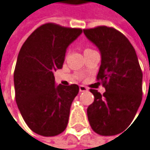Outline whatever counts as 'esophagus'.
Returning <instances> with one entry per match:
<instances>
[{"label": "esophagus", "instance_id": "obj_1", "mask_svg": "<svg viewBox=\"0 0 150 150\" xmlns=\"http://www.w3.org/2000/svg\"><path fill=\"white\" fill-rule=\"evenodd\" d=\"M79 91H80V92L87 91H88V88L85 87V86H83V85H80V86H79Z\"/></svg>", "mask_w": 150, "mask_h": 150}]
</instances>
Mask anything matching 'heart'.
Here are the masks:
<instances>
[{
  "instance_id": "1",
  "label": "heart",
  "mask_w": 150,
  "mask_h": 150,
  "mask_svg": "<svg viewBox=\"0 0 150 150\" xmlns=\"http://www.w3.org/2000/svg\"><path fill=\"white\" fill-rule=\"evenodd\" d=\"M90 50V49H86V50Z\"/></svg>"
}]
</instances>
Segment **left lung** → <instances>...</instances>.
Wrapping results in <instances>:
<instances>
[{
	"label": "left lung",
	"mask_w": 150,
	"mask_h": 150,
	"mask_svg": "<svg viewBox=\"0 0 150 150\" xmlns=\"http://www.w3.org/2000/svg\"><path fill=\"white\" fill-rule=\"evenodd\" d=\"M87 39L97 46L101 63L97 76L106 89L101 95L91 89L94 101L87 108L92 130L109 136L131 124L142 100V72L129 40L113 27L84 29Z\"/></svg>",
	"instance_id": "8db88e82"
}]
</instances>
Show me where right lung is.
Here are the masks:
<instances>
[{
    "mask_svg": "<svg viewBox=\"0 0 150 150\" xmlns=\"http://www.w3.org/2000/svg\"><path fill=\"white\" fill-rule=\"evenodd\" d=\"M83 30L48 23L35 30L18 53L14 71L16 102L28 127L42 136H56L67 128L77 84H55L67 47Z\"/></svg>",
    "mask_w": 150,
    "mask_h": 150,
    "instance_id": "1",
    "label": "right lung"
}]
</instances>
